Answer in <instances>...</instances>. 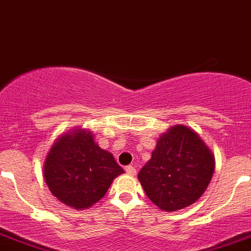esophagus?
I'll return each mask as SVG.
<instances>
[{"label":"esophagus","instance_id":"obj_1","mask_svg":"<svg viewBox=\"0 0 251 251\" xmlns=\"http://www.w3.org/2000/svg\"><path fill=\"white\" fill-rule=\"evenodd\" d=\"M125 171L128 174V175H131V176L136 175V169H135L134 166H131V165H128V166H126Z\"/></svg>","mask_w":251,"mask_h":251}]
</instances>
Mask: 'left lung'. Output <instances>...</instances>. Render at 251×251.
<instances>
[{"mask_svg":"<svg viewBox=\"0 0 251 251\" xmlns=\"http://www.w3.org/2000/svg\"><path fill=\"white\" fill-rule=\"evenodd\" d=\"M214 170L213 151L198 132L185 125H175L160 135L151 159L137 179L159 209L176 211L201 198Z\"/></svg>","mask_w":251,"mask_h":251,"instance_id":"left-lung-1","label":"left lung"}]
</instances>
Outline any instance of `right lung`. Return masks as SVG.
I'll return each mask as SVG.
<instances>
[{
  "label": "right lung",
  "instance_id": "obj_1",
  "mask_svg": "<svg viewBox=\"0 0 251 251\" xmlns=\"http://www.w3.org/2000/svg\"><path fill=\"white\" fill-rule=\"evenodd\" d=\"M121 174L124 169L114 155L98 145L92 131L81 127L61 135L44 162V177L51 194L76 210L101 200Z\"/></svg>",
  "mask_w": 251,
  "mask_h": 251
}]
</instances>
